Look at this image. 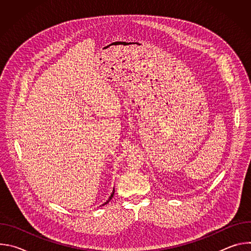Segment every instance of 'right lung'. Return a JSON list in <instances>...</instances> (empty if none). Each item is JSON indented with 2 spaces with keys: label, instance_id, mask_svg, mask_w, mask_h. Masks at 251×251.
Returning <instances> with one entry per match:
<instances>
[{
  "label": "right lung",
  "instance_id": "obj_1",
  "mask_svg": "<svg viewBox=\"0 0 251 251\" xmlns=\"http://www.w3.org/2000/svg\"><path fill=\"white\" fill-rule=\"evenodd\" d=\"M113 196H114V191H113V192H112V194H111V196H110V197H109V199H108V201H106V202H105V203H104V204H107V203H108V202H109V201H110V200H111V199H112V198H113ZM104 204H103V205H104Z\"/></svg>",
  "mask_w": 251,
  "mask_h": 251
}]
</instances>
